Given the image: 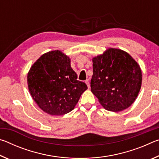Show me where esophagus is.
Returning a JSON list of instances; mask_svg holds the SVG:
<instances>
[{
    "instance_id": "obj_1",
    "label": "esophagus",
    "mask_w": 159,
    "mask_h": 159,
    "mask_svg": "<svg viewBox=\"0 0 159 159\" xmlns=\"http://www.w3.org/2000/svg\"><path fill=\"white\" fill-rule=\"evenodd\" d=\"M85 83H86V85H88V88H90V83H89V80L88 79H87L85 80Z\"/></svg>"
}]
</instances>
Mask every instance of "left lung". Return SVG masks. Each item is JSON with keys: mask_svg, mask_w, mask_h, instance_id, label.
Wrapping results in <instances>:
<instances>
[{"mask_svg": "<svg viewBox=\"0 0 159 159\" xmlns=\"http://www.w3.org/2000/svg\"><path fill=\"white\" fill-rule=\"evenodd\" d=\"M91 91L105 109L120 111L128 108L138 95L142 71L135 60L121 50L109 48L93 59Z\"/></svg>", "mask_w": 159, "mask_h": 159, "instance_id": "8db88e82", "label": "left lung"}]
</instances>
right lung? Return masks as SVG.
Wrapping results in <instances>:
<instances>
[{
    "label": "right lung",
    "mask_w": 159,
    "mask_h": 159,
    "mask_svg": "<svg viewBox=\"0 0 159 159\" xmlns=\"http://www.w3.org/2000/svg\"><path fill=\"white\" fill-rule=\"evenodd\" d=\"M29 92L40 108L55 116L66 114L74 109L80 95L88 89L77 80L70 59L60 50L43 55L29 70Z\"/></svg>",
    "instance_id": "right-lung-1"
}]
</instances>
